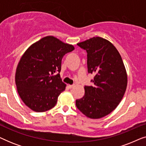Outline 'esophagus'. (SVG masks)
<instances>
[{
	"label": "esophagus",
	"instance_id": "1",
	"mask_svg": "<svg viewBox=\"0 0 146 146\" xmlns=\"http://www.w3.org/2000/svg\"><path fill=\"white\" fill-rule=\"evenodd\" d=\"M68 87H69V88H73L74 87H75V85H74V84H72V85H68Z\"/></svg>",
	"mask_w": 146,
	"mask_h": 146
}]
</instances>
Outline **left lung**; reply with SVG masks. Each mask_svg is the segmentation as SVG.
<instances>
[{"mask_svg": "<svg viewBox=\"0 0 146 146\" xmlns=\"http://www.w3.org/2000/svg\"><path fill=\"white\" fill-rule=\"evenodd\" d=\"M87 52L88 73L95 76L93 86H85L84 96L76 100L78 109L86 116L99 119L108 115L123 98L127 76L123 60L114 46L101 37L78 43Z\"/></svg>", "mask_w": 146, "mask_h": 146, "instance_id": "left-lung-1", "label": "left lung"}]
</instances>
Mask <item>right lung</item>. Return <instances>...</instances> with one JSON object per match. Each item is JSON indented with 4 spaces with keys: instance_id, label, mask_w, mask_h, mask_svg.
<instances>
[{
    "instance_id": "right-lung-1",
    "label": "right lung",
    "mask_w": 146,
    "mask_h": 146,
    "mask_svg": "<svg viewBox=\"0 0 146 146\" xmlns=\"http://www.w3.org/2000/svg\"><path fill=\"white\" fill-rule=\"evenodd\" d=\"M74 50L72 44L48 36L33 44L22 56L15 82L22 100L32 110L44 112L56 104L66 88L59 74L62 59Z\"/></svg>"
}]
</instances>
